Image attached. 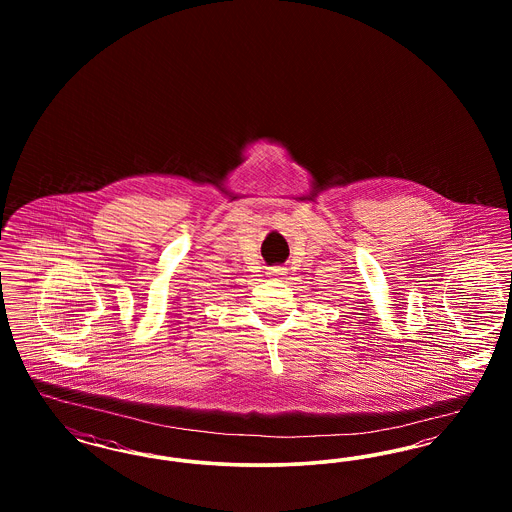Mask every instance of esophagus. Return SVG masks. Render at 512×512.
I'll return each instance as SVG.
<instances>
[{
    "label": "esophagus",
    "instance_id": "esophagus-1",
    "mask_svg": "<svg viewBox=\"0 0 512 512\" xmlns=\"http://www.w3.org/2000/svg\"><path fill=\"white\" fill-rule=\"evenodd\" d=\"M268 274H270V276H274V278H282V276H284V274H286V268H284V267L270 268V270H268Z\"/></svg>",
    "mask_w": 512,
    "mask_h": 512
}]
</instances>
